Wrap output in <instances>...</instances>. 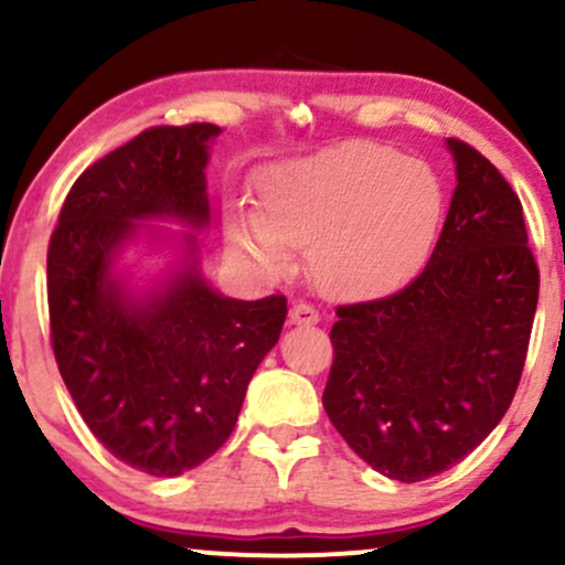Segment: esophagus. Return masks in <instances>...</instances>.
<instances>
[{"instance_id": "1", "label": "esophagus", "mask_w": 565, "mask_h": 565, "mask_svg": "<svg viewBox=\"0 0 565 565\" xmlns=\"http://www.w3.org/2000/svg\"><path fill=\"white\" fill-rule=\"evenodd\" d=\"M319 310L313 308V305L308 302H291L289 308V323H295V327H313V323H319Z\"/></svg>"}]
</instances>
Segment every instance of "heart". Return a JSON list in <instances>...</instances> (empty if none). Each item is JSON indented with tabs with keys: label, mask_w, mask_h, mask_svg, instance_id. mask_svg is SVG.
Listing matches in <instances>:
<instances>
[{
	"label": "heart",
	"mask_w": 565,
	"mask_h": 565,
	"mask_svg": "<svg viewBox=\"0 0 565 565\" xmlns=\"http://www.w3.org/2000/svg\"><path fill=\"white\" fill-rule=\"evenodd\" d=\"M446 196L425 161L350 140L305 159L265 167L255 206L225 212L228 244L268 270L287 249H308L310 281L329 300H380L406 287L436 246Z\"/></svg>",
	"instance_id": "heart-1"
}]
</instances>
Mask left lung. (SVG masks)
<instances>
[{"instance_id": "left-lung-1", "label": "left lung", "mask_w": 565, "mask_h": 565, "mask_svg": "<svg viewBox=\"0 0 565 565\" xmlns=\"http://www.w3.org/2000/svg\"><path fill=\"white\" fill-rule=\"evenodd\" d=\"M457 188L425 270L372 302L340 305L323 408L382 476L449 470L510 408L540 300L523 206L489 159L446 140Z\"/></svg>"}]
</instances>
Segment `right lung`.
<instances>
[{"label":"right lung","instance_id":"right-lung-1","mask_svg":"<svg viewBox=\"0 0 565 565\" xmlns=\"http://www.w3.org/2000/svg\"><path fill=\"white\" fill-rule=\"evenodd\" d=\"M223 129L151 127L84 170L47 249L50 334L61 377L93 436L129 468L172 478L228 440L252 374L278 342L287 297H223L199 238L148 290L115 270L146 222L210 225L206 161Z\"/></svg>","mask_w":565,"mask_h":565}]
</instances>
